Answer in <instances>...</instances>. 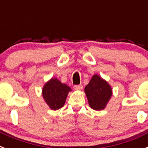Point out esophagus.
Here are the masks:
<instances>
[{
  "mask_svg": "<svg viewBox=\"0 0 148 148\" xmlns=\"http://www.w3.org/2000/svg\"><path fill=\"white\" fill-rule=\"evenodd\" d=\"M82 88H83V86H82V84H79V85L74 86V89H75V90H82Z\"/></svg>",
  "mask_w": 148,
  "mask_h": 148,
  "instance_id": "esophagus-1",
  "label": "esophagus"
}]
</instances>
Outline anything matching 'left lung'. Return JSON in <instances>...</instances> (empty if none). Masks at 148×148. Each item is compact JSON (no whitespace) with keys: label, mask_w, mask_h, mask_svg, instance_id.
I'll list each match as a JSON object with an SVG mask.
<instances>
[{"label":"left lung","mask_w":148,"mask_h":148,"mask_svg":"<svg viewBox=\"0 0 148 148\" xmlns=\"http://www.w3.org/2000/svg\"><path fill=\"white\" fill-rule=\"evenodd\" d=\"M89 105L95 110L105 108L112 95V89L109 84L99 75H94L84 88Z\"/></svg>","instance_id":"obj_1"}]
</instances>
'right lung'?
<instances>
[{
  "label": "right lung",
  "mask_w": 148,
  "mask_h": 148,
  "mask_svg": "<svg viewBox=\"0 0 148 148\" xmlns=\"http://www.w3.org/2000/svg\"><path fill=\"white\" fill-rule=\"evenodd\" d=\"M71 88L65 84H62L57 78H51L44 84L42 95L49 108L56 110L64 105L68 92Z\"/></svg>",
  "instance_id": "add662e5"
}]
</instances>
